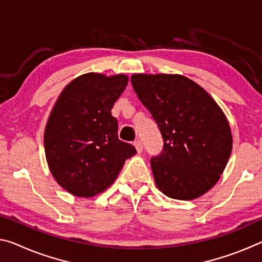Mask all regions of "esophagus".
<instances>
[{
	"label": "esophagus",
	"mask_w": 262,
	"mask_h": 262,
	"mask_svg": "<svg viewBox=\"0 0 262 262\" xmlns=\"http://www.w3.org/2000/svg\"><path fill=\"white\" fill-rule=\"evenodd\" d=\"M134 145H135V149H136V151H137V152L141 154L142 151H143V144H142V142H141V141H136V142H134Z\"/></svg>",
	"instance_id": "esophagus-1"
}]
</instances>
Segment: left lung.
I'll return each instance as SVG.
<instances>
[{"label": "left lung", "mask_w": 262, "mask_h": 262, "mask_svg": "<svg viewBox=\"0 0 262 262\" xmlns=\"http://www.w3.org/2000/svg\"><path fill=\"white\" fill-rule=\"evenodd\" d=\"M133 89L164 140L151 158L155 184L176 200H194L221 178L232 150L223 111L205 89L178 74H134Z\"/></svg>", "instance_id": "obj_1"}]
</instances>
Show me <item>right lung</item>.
Listing matches in <instances>:
<instances>
[{"label": "right lung", "instance_id": "obj_1", "mask_svg": "<svg viewBox=\"0 0 262 262\" xmlns=\"http://www.w3.org/2000/svg\"><path fill=\"white\" fill-rule=\"evenodd\" d=\"M127 84L123 74H84L62 90L53 106L43 134L46 161L53 178L74 196L103 193L136 154L119 140L118 120L111 114Z\"/></svg>", "mask_w": 262, "mask_h": 262}]
</instances>
